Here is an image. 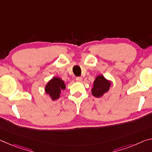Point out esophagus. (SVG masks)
<instances>
[{"label":"esophagus","instance_id":"34e87169","mask_svg":"<svg viewBox=\"0 0 152 152\" xmlns=\"http://www.w3.org/2000/svg\"><path fill=\"white\" fill-rule=\"evenodd\" d=\"M76 80L77 82H82V80H83V78L82 77H77V78H76Z\"/></svg>","mask_w":152,"mask_h":152}]
</instances>
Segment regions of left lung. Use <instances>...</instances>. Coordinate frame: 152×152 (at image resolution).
I'll use <instances>...</instances> for the list:
<instances>
[{
  "label": "left lung",
  "mask_w": 152,
  "mask_h": 152,
  "mask_svg": "<svg viewBox=\"0 0 152 152\" xmlns=\"http://www.w3.org/2000/svg\"><path fill=\"white\" fill-rule=\"evenodd\" d=\"M111 86V80H107L103 75H98L93 82L91 89L92 95L95 97H102L108 92Z\"/></svg>",
  "instance_id": "obj_1"
}]
</instances>
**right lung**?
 I'll return each mask as SVG.
<instances>
[{"instance_id": "add662e5", "label": "right lung", "mask_w": 152, "mask_h": 152, "mask_svg": "<svg viewBox=\"0 0 152 152\" xmlns=\"http://www.w3.org/2000/svg\"><path fill=\"white\" fill-rule=\"evenodd\" d=\"M66 84L62 79L59 77L53 76L46 84L45 91L46 94L50 96V99L54 101L60 97L61 91L66 88Z\"/></svg>"}]
</instances>
